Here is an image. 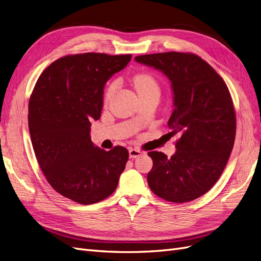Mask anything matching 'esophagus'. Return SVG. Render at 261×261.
<instances>
[{
  "label": "esophagus",
  "mask_w": 261,
  "mask_h": 261,
  "mask_svg": "<svg viewBox=\"0 0 261 261\" xmlns=\"http://www.w3.org/2000/svg\"><path fill=\"white\" fill-rule=\"evenodd\" d=\"M128 152H129V158H138L141 154V151L136 148H129L128 149Z\"/></svg>",
  "instance_id": "34e87169"
}]
</instances>
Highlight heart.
Masks as SVG:
<instances>
[{"label":"heart","mask_w":261,"mask_h":261,"mask_svg":"<svg viewBox=\"0 0 261 261\" xmlns=\"http://www.w3.org/2000/svg\"><path fill=\"white\" fill-rule=\"evenodd\" d=\"M134 87L140 96H147V94H160V85L156 78L149 73H139L135 75L133 80ZM116 89V83H111L105 92V101L108 102L112 98Z\"/></svg>","instance_id":"heart-1"}]
</instances>
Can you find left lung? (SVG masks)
<instances>
[{
  "instance_id": "obj_1",
  "label": "left lung",
  "mask_w": 261,
  "mask_h": 261,
  "mask_svg": "<svg viewBox=\"0 0 261 261\" xmlns=\"http://www.w3.org/2000/svg\"><path fill=\"white\" fill-rule=\"evenodd\" d=\"M135 61L170 80L174 110L168 125L172 136H179L171 158L148 152L153 161L149 187L167 201L194 200L217 183L234 146L236 117L230 91L216 70L193 53L145 54Z\"/></svg>"
}]
</instances>
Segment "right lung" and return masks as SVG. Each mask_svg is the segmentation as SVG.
I'll return each mask as SVG.
<instances>
[{
    "instance_id": "add662e5",
    "label": "right lung",
    "mask_w": 261,
    "mask_h": 261,
    "mask_svg": "<svg viewBox=\"0 0 261 261\" xmlns=\"http://www.w3.org/2000/svg\"><path fill=\"white\" fill-rule=\"evenodd\" d=\"M130 59V54L66 55L43 70L31 93L28 126L38 163L55 191L75 202L108 198L128 160L122 146L110 151L94 146L90 122L100 118L106 83Z\"/></svg>"
}]
</instances>
